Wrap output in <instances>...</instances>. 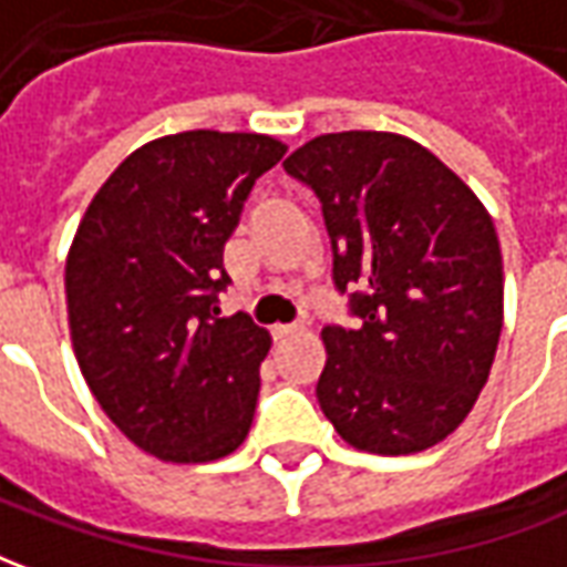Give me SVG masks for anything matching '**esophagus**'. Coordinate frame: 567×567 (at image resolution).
Segmentation results:
<instances>
[{"label":"esophagus","mask_w":567,"mask_h":567,"mask_svg":"<svg viewBox=\"0 0 567 567\" xmlns=\"http://www.w3.org/2000/svg\"><path fill=\"white\" fill-rule=\"evenodd\" d=\"M300 331H303V324H276L272 328V340H288V337H295Z\"/></svg>","instance_id":"esophagus-1"}]
</instances>
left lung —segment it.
Masks as SVG:
<instances>
[{"label":"left lung","mask_w":567,"mask_h":567,"mask_svg":"<svg viewBox=\"0 0 567 567\" xmlns=\"http://www.w3.org/2000/svg\"><path fill=\"white\" fill-rule=\"evenodd\" d=\"M316 190L333 285L355 328L321 331V413L373 455L450 437L486 385L504 321L495 224L471 187L419 142L349 130L282 163Z\"/></svg>","instance_id":"8db88e82"}]
</instances>
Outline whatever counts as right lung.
<instances>
[{
	"label": "right lung",
	"mask_w": 567,
	"mask_h": 567,
	"mask_svg": "<svg viewBox=\"0 0 567 567\" xmlns=\"http://www.w3.org/2000/svg\"><path fill=\"white\" fill-rule=\"evenodd\" d=\"M282 154L260 133L148 142L96 190L72 239L66 307L81 373L105 416L163 462L224 458L251 427L270 333L243 312L218 319L224 243Z\"/></svg>",
	"instance_id": "right-lung-1"
}]
</instances>
